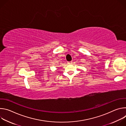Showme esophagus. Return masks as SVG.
I'll return each instance as SVG.
<instances>
[{"label":"esophagus","instance_id":"34e87169","mask_svg":"<svg viewBox=\"0 0 126 126\" xmlns=\"http://www.w3.org/2000/svg\"><path fill=\"white\" fill-rule=\"evenodd\" d=\"M67 63L68 64H71L72 63V61H68V62H67Z\"/></svg>","mask_w":126,"mask_h":126}]
</instances>
